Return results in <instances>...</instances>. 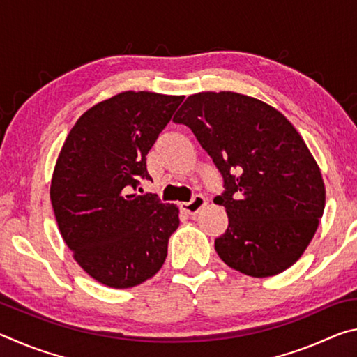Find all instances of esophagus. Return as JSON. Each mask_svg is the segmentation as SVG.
Listing matches in <instances>:
<instances>
[{"label":"esophagus","mask_w":357,"mask_h":357,"mask_svg":"<svg viewBox=\"0 0 357 357\" xmlns=\"http://www.w3.org/2000/svg\"><path fill=\"white\" fill-rule=\"evenodd\" d=\"M204 204H206V198H204L203 195H195L189 203H183V208L185 213L197 214L198 211L204 206Z\"/></svg>","instance_id":"obj_1"}]
</instances>
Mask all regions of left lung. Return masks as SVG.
Segmentation results:
<instances>
[{"mask_svg": "<svg viewBox=\"0 0 357 357\" xmlns=\"http://www.w3.org/2000/svg\"><path fill=\"white\" fill-rule=\"evenodd\" d=\"M211 155L225 190L227 231L215 252L252 277L275 275L310 244L324 211V183L293 124L264 102L222 91L187 98L173 118Z\"/></svg>", "mask_w": 357, "mask_h": 357, "instance_id": "obj_1", "label": "left lung"}]
</instances>
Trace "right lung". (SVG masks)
Here are the masks:
<instances>
[{"mask_svg": "<svg viewBox=\"0 0 357 357\" xmlns=\"http://www.w3.org/2000/svg\"><path fill=\"white\" fill-rule=\"evenodd\" d=\"M183 96L126 91L83 113L59 153L50 198L64 243L94 280L132 288L162 268L179 209L155 193L146 154Z\"/></svg>", "mask_w": 357, "mask_h": 357, "instance_id": "right-lung-1", "label": "right lung"}]
</instances>
